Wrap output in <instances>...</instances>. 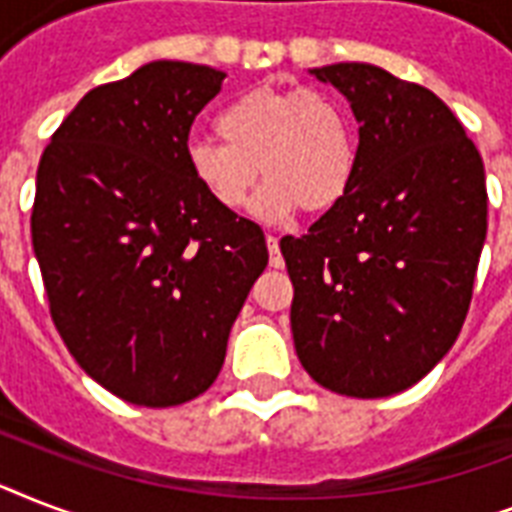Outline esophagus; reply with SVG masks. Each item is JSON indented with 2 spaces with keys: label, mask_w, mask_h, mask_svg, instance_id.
I'll return each mask as SVG.
<instances>
[{
  "label": "esophagus",
  "mask_w": 512,
  "mask_h": 512,
  "mask_svg": "<svg viewBox=\"0 0 512 512\" xmlns=\"http://www.w3.org/2000/svg\"><path fill=\"white\" fill-rule=\"evenodd\" d=\"M265 244H268V252H271V268H284V257L279 252V239L276 236H265Z\"/></svg>",
  "instance_id": "esophagus-1"
}]
</instances>
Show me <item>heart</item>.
<instances>
[{"instance_id":"obj_1","label":"heart","mask_w":512,"mask_h":512,"mask_svg":"<svg viewBox=\"0 0 512 512\" xmlns=\"http://www.w3.org/2000/svg\"><path fill=\"white\" fill-rule=\"evenodd\" d=\"M215 140H191L185 164L193 183L223 212H239L257 177L265 185L252 212L281 223L300 207H337L353 188L358 140L340 100L319 90L255 87L217 114Z\"/></svg>"}]
</instances>
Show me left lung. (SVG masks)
Listing matches in <instances>:
<instances>
[{
  "mask_svg": "<svg viewBox=\"0 0 512 512\" xmlns=\"http://www.w3.org/2000/svg\"><path fill=\"white\" fill-rule=\"evenodd\" d=\"M358 122L353 188L284 236L292 337L305 372L350 398L420 382L468 316L486 241L481 154L444 100L369 63L311 68Z\"/></svg>",
  "mask_w": 512,
  "mask_h": 512,
  "instance_id": "8db88e82",
  "label": "left lung"
}]
</instances>
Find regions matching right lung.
Segmentation results:
<instances>
[{
	"mask_svg": "<svg viewBox=\"0 0 512 512\" xmlns=\"http://www.w3.org/2000/svg\"><path fill=\"white\" fill-rule=\"evenodd\" d=\"M217 68L154 60L84 95L36 170L31 241L76 364L138 406L201 396L268 265L260 225L193 183L185 148Z\"/></svg>",
	"mask_w": 512,
	"mask_h": 512,
	"instance_id": "add662e5",
	"label": "right lung"
}]
</instances>
